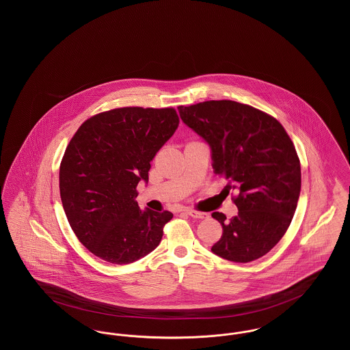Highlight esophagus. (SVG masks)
Masks as SVG:
<instances>
[{
    "label": "esophagus",
    "mask_w": 350,
    "mask_h": 350,
    "mask_svg": "<svg viewBox=\"0 0 350 350\" xmlns=\"http://www.w3.org/2000/svg\"><path fill=\"white\" fill-rule=\"evenodd\" d=\"M185 214H187L189 217H194V219H206L208 217V214L202 213V211H196V210H185Z\"/></svg>",
    "instance_id": "obj_1"
}]
</instances>
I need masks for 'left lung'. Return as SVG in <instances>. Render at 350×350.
<instances>
[{"label": "left lung", "mask_w": 350, "mask_h": 350, "mask_svg": "<svg viewBox=\"0 0 350 350\" xmlns=\"http://www.w3.org/2000/svg\"><path fill=\"white\" fill-rule=\"evenodd\" d=\"M183 123L210 146L215 174L224 176L239 214L227 220L213 253L233 262L265 256L287 231L299 200V157L282 124L250 105L207 100L178 106Z\"/></svg>", "instance_id": "1"}]
</instances>
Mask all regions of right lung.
<instances>
[{
  "mask_svg": "<svg viewBox=\"0 0 350 350\" xmlns=\"http://www.w3.org/2000/svg\"><path fill=\"white\" fill-rule=\"evenodd\" d=\"M180 123L174 109L122 107L85 120L60 164L59 187L68 221L85 248L124 265L154 250L169 211L140 210L150 161Z\"/></svg>",
  "mask_w": 350,
  "mask_h": 350,
  "instance_id": "right-lung-1",
  "label": "right lung"
}]
</instances>
